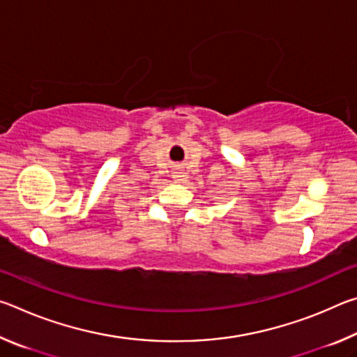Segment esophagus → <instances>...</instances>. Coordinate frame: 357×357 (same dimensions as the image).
Masks as SVG:
<instances>
[{
    "instance_id": "34e87169",
    "label": "esophagus",
    "mask_w": 357,
    "mask_h": 357,
    "mask_svg": "<svg viewBox=\"0 0 357 357\" xmlns=\"http://www.w3.org/2000/svg\"><path fill=\"white\" fill-rule=\"evenodd\" d=\"M187 178H189V174H187L184 170H181V168L174 170V173H173V181H174V183H178V184L185 183Z\"/></svg>"
}]
</instances>
